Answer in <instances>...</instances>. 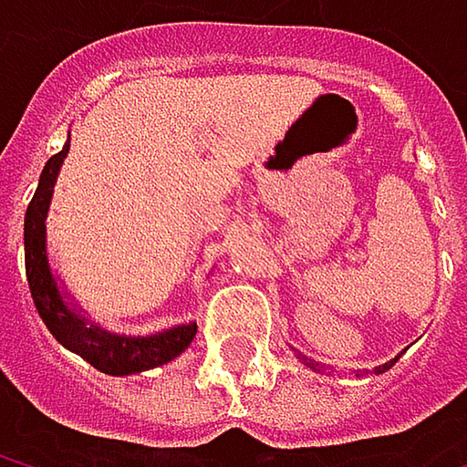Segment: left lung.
Returning <instances> with one entry per match:
<instances>
[{"label": "left lung", "instance_id": "obj_1", "mask_svg": "<svg viewBox=\"0 0 467 467\" xmlns=\"http://www.w3.org/2000/svg\"><path fill=\"white\" fill-rule=\"evenodd\" d=\"M297 359H303V362H306L308 368H314V370H317V362H311V359H306V357H297ZM392 362H395V359H392ZM392 362H384V365H379V368H376V373H384V370H387V368H389Z\"/></svg>", "mask_w": 467, "mask_h": 467}]
</instances>
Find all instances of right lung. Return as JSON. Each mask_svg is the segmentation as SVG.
Returning a JSON list of instances; mask_svg holds the SVG:
<instances>
[{
  "label": "right lung",
  "instance_id": "add662e5",
  "mask_svg": "<svg viewBox=\"0 0 467 467\" xmlns=\"http://www.w3.org/2000/svg\"><path fill=\"white\" fill-rule=\"evenodd\" d=\"M69 153V140L64 148L47 159L43 167L37 192L26 208L24 219V254H26V281L32 289V300L37 306L40 319L46 322L50 335L78 357H83L88 365L108 376H132L159 365H167L178 354H183L194 335L197 322L175 325L153 335H119L105 327H99L78 303L69 297V292L58 284L50 256H47V211L53 200V186L58 178V170Z\"/></svg>",
  "mask_w": 467,
  "mask_h": 467
}]
</instances>
